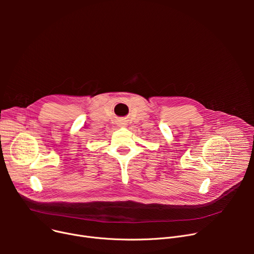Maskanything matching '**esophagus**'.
Wrapping results in <instances>:
<instances>
[{"instance_id":"34e87169","label":"esophagus","mask_w":254,"mask_h":254,"mask_svg":"<svg viewBox=\"0 0 254 254\" xmlns=\"http://www.w3.org/2000/svg\"><path fill=\"white\" fill-rule=\"evenodd\" d=\"M119 127H126L127 126V123L126 122H124V120H122V122H119Z\"/></svg>"}]
</instances>
